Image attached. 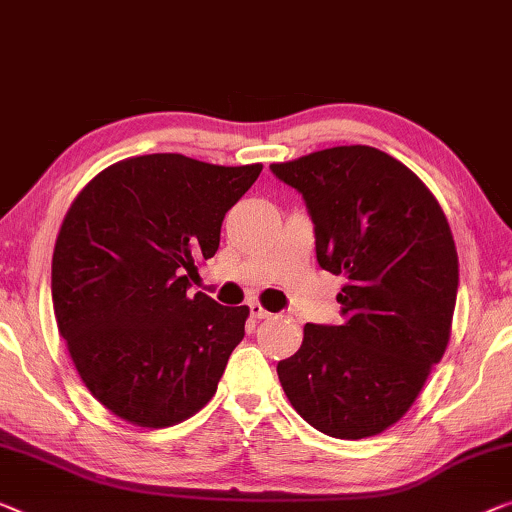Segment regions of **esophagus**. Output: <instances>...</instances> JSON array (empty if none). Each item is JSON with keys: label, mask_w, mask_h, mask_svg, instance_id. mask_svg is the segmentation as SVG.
Returning <instances> with one entry per match:
<instances>
[{"label": "esophagus", "mask_w": 512, "mask_h": 512, "mask_svg": "<svg viewBox=\"0 0 512 512\" xmlns=\"http://www.w3.org/2000/svg\"><path fill=\"white\" fill-rule=\"evenodd\" d=\"M249 314H251V318H268L270 311L265 309L261 302H249Z\"/></svg>", "instance_id": "34e87169"}]
</instances>
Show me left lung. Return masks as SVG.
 I'll return each instance as SVG.
<instances>
[{
    "label": "left lung",
    "mask_w": 512,
    "mask_h": 512,
    "mask_svg": "<svg viewBox=\"0 0 512 512\" xmlns=\"http://www.w3.org/2000/svg\"><path fill=\"white\" fill-rule=\"evenodd\" d=\"M270 170L305 198L318 265L346 277L342 325H305L298 353L277 365L281 388L318 432L381 434L446 353L459 281L446 214L416 173L369 145Z\"/></svg>",
    "instance_id": "obj_1"
}]
</instances>
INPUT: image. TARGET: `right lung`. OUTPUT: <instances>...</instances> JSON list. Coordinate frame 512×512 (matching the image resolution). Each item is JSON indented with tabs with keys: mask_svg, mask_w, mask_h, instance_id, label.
Wrapping results in <instances>:
<instances>
[{
	"mask_svg": "<svg viewBox=\"0 0 512 512\" xmlns=\"http://www.w3.org/2000/svg\"><path fill=\"white\" fill-rule=\"evenodd\" d=\"M261 170L145 154L101 170L71 203L53 254L57 328L117 418L170 427L217 392L249 307L189 295V277Z\"/></svg>",
	"mask_w": 512,
	"mask_h": 512,
	"instance_id": "right-lung-1",
	"label": "right lung"
}]
</instances>
